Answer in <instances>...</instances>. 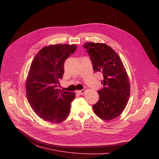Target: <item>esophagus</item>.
<instances>
[{"mask_svg": "<svg viewBox=\"0 0 159 159\" xmlns=\"http://www.w3.org/2000/svg\"><path fill=\"white\" fill-rule=\"evenodd\" d=\"M85 92H86L85 90H80V91H77V92H78L79 94H81V95L83 94Z\"/></svg>", "mask_w": 159, "mask_h": 159, "instance_id": "obj_1", "label": "esophagus"}]
</instances>
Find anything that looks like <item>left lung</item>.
<instances>
[{
    "label": "left lung",
    "instance_id": "obj_1",
    "mask_svg": "<svg viewBox=\"0 0 159 159\" xmlns=\"http://www.w3.org/2000/svg\"><path fill=\"white\" fill-rule=\"evenodd\" d=\"M91 57L93 69L103 76L104 87L98 91L99 100L92 106L100 118L110 120L120 115L127 105L130 94L129 78L119 56L105 43L88 42L83 45Z\"/></svg>",
    "mask_w": 159,
    "mask_h": 159
}]
</instances>
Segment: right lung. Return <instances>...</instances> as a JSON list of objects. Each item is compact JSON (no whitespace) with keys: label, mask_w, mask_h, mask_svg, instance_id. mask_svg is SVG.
Segmentation results:
<instances>
[{"label":"right lung","mask_w":159,"mask_h":159,"mask_svg":"<svg viewBox=\"0 0 159 159\" xmlns=\"http://www.w3.org/2000/svg\"><path fill=\"white\" fill-rule=\"evenodd\" d=\"M76 48L75 44L46 46L32 61L25 83L26 96L35 113L45 120L60 123L70 113L75 93L57 88L64 73L65 61Z\"/></svg>","instance_id":"1"}]
</instances>
